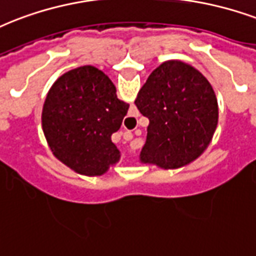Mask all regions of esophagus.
Instances as JSON below:
<instances>
[{"label": "esophagus", "instance_id": "34e87169", "mask_svg": "<svg viewBox=\"0 0 256 256\" xmlns=\"http://www.w3.org/2000/svg\"><path fill=\"white\" fill-rule=\"evenodd\" d=\"M124 138L126 140V141H128V140H132V134H130V132H124Z\"/></svg>", "mask_w": 256, "mask_h": 256}]
</instances>
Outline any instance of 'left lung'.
<instances>
[{
	"label": "left lung",
	"mask_w": 256,
	"mask_h": 256,
	"mask_svg": "<svg viewBox=\"0 0 256 256\" xmlns=\"http://www.w3.org/2000/svg\"><path fill=\"white\" fill-rule=\"evenodd\" d=\"M134 103L149 120L140 158L162 169L181 168L198 158L218 126L212 86L202 72L178 60L156 68Z\"/></svg>",
	"instance_id": "1"
}]
</instances>
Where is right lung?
<instances>
[{"label":"right lung","mask_w":256,"mask_h":256,"mask_svg":"<svg viewBox=\"0 0 256 256\" xmlns=\"http://www.w3.org/2000/svg\"><path fill=\"white\" fill-rule=\"evenodd\" d=\"M128 110L110 78L83 66L66 72L50 87L42 107V130L56 158L80 174L102 176L120 161L111 136Z\"/></svg>","instance_id":"1"}]
</instances>
